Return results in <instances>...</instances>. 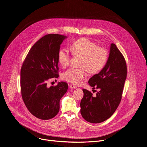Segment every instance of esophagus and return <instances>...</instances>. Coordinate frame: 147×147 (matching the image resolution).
<instances>
[{"label": "esophagus", "instance_id": "obj_1", "mask_svg": "<svg viewBox=\"0 0 147 147\" xmlns=\"http://www.w3.org/2000/svg\"><path fill=\"white\" fill-rule=\"evenodd\" d=\"M69 87L70 88H76L77 87L76 86V85H74V84H70L69 85Z\"/></svg>", "mask_w": 147, "mask_h": 147}]
</instances>
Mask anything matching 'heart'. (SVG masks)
<instances>
[{
  "label": "heart",
  "instance_id": "obj_1",
  "mask_svg": "<svg viewBox=\"0 0 147 147\" xmlns=\"http://www.w3.org/2000/svg\"><path fill=\"white\" fill-rule=\"evenodd\" d=\"M74 56L82 57L80 63L81 68H71L63 73L62 78L69 83L78 84L87 76V72L96 74L105 66L108 60V53L105 49L97 45L87 38H80L70 45ZM58 63L64 68L69 64L70 55L68 51L60 49L57 53Z\"/></svg>",
  "mask_w": 147,
  "mask_h": 147
}]
</instances>
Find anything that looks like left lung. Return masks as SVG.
Masks as SVG:
<instances>
[{"label":"left lung","mask_w":147,"mask_h":147,"mask_svg":"<svg viewBox=\"0 0 147 147\" xmlns=\"http://www.w3.org/2000/svg\"><path fill=\"white\" fill-rule=\"evenodd\" d=\"M127 75L124 57L116 45L112 43L104 67L88 80L90 86L100 91L94 96L90 91L83 89L80 113L86 121L96 124L102 123L114 114L121 102Z\"/></svg>","instance_id":"left-lung-1"}]
</instances>
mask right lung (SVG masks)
<instances>
[{"instance_id": "obj_1", "label": "right lung", "mask_w": 147, "mask_h": 147, "mask_svg": "<svg viewBox=\"0 0 147 147\" xmlns=\"http://www.w3.org/2000/svg\"><path fill=\"white\" fill-rule=\"evenodd\" d=\"M65 38L57 34L44 36L32 47L22 65V97L30 113L39 119H49L57 114L60 100L68 89L64 82L47 86L51 78L59 76L57 53Z\"/></svg>"}]
</instances>
